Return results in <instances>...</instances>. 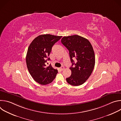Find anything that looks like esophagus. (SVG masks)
Returning a JSON list of instances; mask_svg holds the SVG:
<instances>
[{
  "label": "esophagus",
  "mask_w": 121,
  "mask_h": 121,
  "mask_svg": "<svg viewBox=\"0 0 121 121\" xmlns=\"http://www.w3.org/2000/svg\"><path fill=\"white\" fill-rule=\"evenodd\" d=\"M64 69H65V68H64V67L63 66H62L61 67H60V70H61V71H63Z\"/></svg>",
  "instance_id": "1"
}]
</instances>
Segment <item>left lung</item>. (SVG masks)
<instances>
[{
    "instance_id": "left-lung-1",
    "label": "left lung",
    "mask_w": 121,
    "mask_h": 121,
    "mask_svg": "<svg viewBox=\"0 0 121 121\" xmlns=\"http://www.w3.org/2000/svg\"><path fill=\"white\" fill-rule=\"evenodd\" d=\"M61 43L68 50L72 63L71 75L66 80L72 86L81 85L90 77L95 66L93 47L88 40L78 35L64 36Z\"/></svg>"
}]
</instances>
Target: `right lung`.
<instances>
[{
  "label": "right lung",
  "mask_w": 121,
  "mask_h": 121,
  "mask_svg": "<svg viewBox=\"0 0 121 121\" xmlns=\"http://www.w3.org/2000/svg\"><path fill=\"white\" fill-rule=\"evenodd\" d=\"M62 37L43 34L36 37L29 45L26 58L28 69L33 79L41 85L51 83L58 73L51 65L47 66L45 63L50 59L48 56L52 47Z\"/></svg>",
  "instance_id": "right-lung-1"
}]
</instances>
